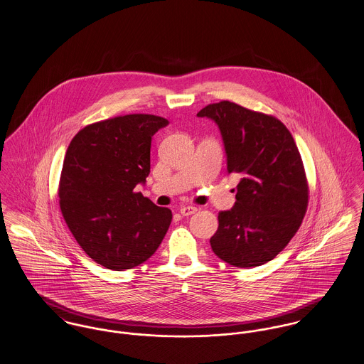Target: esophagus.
<instances>
[{
  "instance_id": "obj_1",
  "label": "esophagus",
  "mask_w": 364,
  "mask_h": 364,
  "mask_svg": "<svg viewBox=\"0 0 364 364\" xmlns=\"http://www.w3.org/2000/svg\"><path fill=\"white\" fill-rule=\"evenodd\" d=\"M196 211H198V207H195V205H182V207H181V214H182L183 217L192 215V214H195Z\"/></svg>"
}]
</instances>
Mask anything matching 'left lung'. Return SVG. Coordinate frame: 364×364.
Here are the masks:
<instances>
[{
  "label": "left lung",
  "mask_w": 364,
  "mask_h": 364,
  "mask_svg": "<svg viewBox=\"0 0 364 364\" xmlns=\"http://www.w3.org/2000/svg\"><path fill=\"white\" fill-rule=\"evenodd\" d=\"M198 115L217 122L227 169L240 175L236 203L218 214L211 249L233 267L264 264L285 249L307 211L309 182L296 143L278 118L228 100Z\"/></svg>",
  "instance_id": "obj_1"
}]
</instances>
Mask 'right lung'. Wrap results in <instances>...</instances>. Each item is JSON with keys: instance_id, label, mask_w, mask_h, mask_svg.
I'll return each instance as SVG.
<instances>
[{"instance_id": "add662e5", "label": "right lung", "mask_w": 364, "mask_h": 364, "mask_svg": "<svg viewBox=\"0 0 364 364\" xmlns=\"http://www.w3.org/2000/svg\"><path fill=\"white\" fill-rule=\"evenodd\" d=\"M168 119L128 114L86 125L66 150L58 196L66 225L85 253L114 271L150 259L172 213L140 192L150 173L151 136Z\"/></svg>"}]
</instances>
